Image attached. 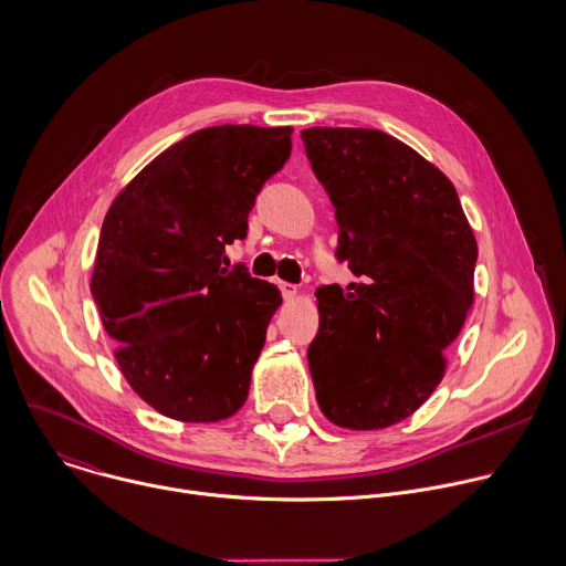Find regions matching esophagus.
<instances>
[{"label":"esophagus","mask_w":566,"mask_h":566,"mask_svg":"<svg viewBox=\"0 0 566 566\" xmlns=\"http://www.w3.org/2000/svg\"><path fill=\"white\" fill-rule=\"evenodd\" d=\"M277 286H280V291H282L284 300H293V297H297V286H295V284H289V282H277Z\"/></svg>","instance_id":"34e87169"}]
</instances>
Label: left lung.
Instances as JSON below:
<instances>
[{"label":"left lung","instance_id":"8db88e82","mask_svg":"<svg viewBox=\"0 0 566 566\" xmlns=\"http://www.w3.org/2000/svg\"><path fill=\"white\" fill-rule=\"evenodd\" d=\"M302 139L335 207L337 258L361 277L315 291V398L342 429H387L444 378V348L473 306L478 242L451 179L394 135L315 126Z\"/></svg>","mask_w":566,"mask_h":566}]
</instances>
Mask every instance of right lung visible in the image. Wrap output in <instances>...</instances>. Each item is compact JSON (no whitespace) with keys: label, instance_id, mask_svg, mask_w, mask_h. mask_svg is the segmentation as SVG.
<instances>
[{"label":"right lung","instance_id":"right-lung-1","mask_svg":"<svg viewBox=\"0 0 566 566\" xmlns=\"http://www.w3.org/2000/svg\"><path fill=\"white\" fill-rule=\"evenodd\" d=\"M291 133L196 130L148 161L104 218L91 293L124 380L170 420H229L249 398L282 293L224 269V247L247 238L255 196L291 155Z\"/></svg>","mask_w":566,"mask_h":566}]
</instances>
